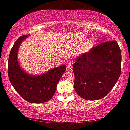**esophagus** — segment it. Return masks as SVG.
I'll list each match as a JSON object with an SVG mask.
<instances>
[{
  "label": "esophagus",
  "instance_id": "esophagus-1",
  "mask_svg": "<svg viewBox=\"0 0 130 130\" xmlns=\"http://www.w3.org/2000/svg\"><path fill=\"white\" fill-rule=\"evenodd\" d=\"M72 67H73V63H68L67 64V70H70L72 69Z\"/></svg>",
  "mask_w": 130,
  "mask_h": 130
}]
</instances>
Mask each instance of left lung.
<instances>
[{
	"label": "left lung",
	"mask_w": 130,
	"mask_h": 130,
	"mask_svg": "<svg viewBox=\"0 0 130 130\" xmlns=\"http://www.w3.org/2000/svg\"><path fill=\"white\" fill-rule=\"evenodd\" d=\"M121 60L115 40L105 42L78 57L73 67L78 95L86 100L105 97L120 76Z\"/></svg>",
	"instance_id": "left-lung-1"
}]
</instances>
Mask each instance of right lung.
Segmentation results:
<instances>
[{
    "label": "right lung",
    "mask_w": 130,
    "mask_h": 130,
    "mask_svg": "<svg viewBox=\"0 0 130 130\" xmlns=\"http://www.w3.org/2000/svg\"><path fill=\"white\" fill-rule=\"evenodd\" d=\"M27 35L21 36L13 44L8 58V74L16 92L30 103H40L49 101L55 93L59 81L66 70L65 65L49 70L41 75H30L18 63V48Z\"/></svg>",
    "instance_id": "add662e5"
}]
</instances>
